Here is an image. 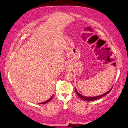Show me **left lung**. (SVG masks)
<instances>
[{"mask_svg": "<svg viewBox=\"0 0 128 128\" xmlns=\"http://www.w3.org/2000/svg\"><path fill=\"white\" fill-rule=\"evenodd\" d=\"M111 90H112V88H111V89L110 90H109L108 92H106L105 94H103L100 95V96H96V97H85V96H82V94H79V93L77 92V90H76V94H77L78 96H79V97H80V98L81 99L83 100H84V101H92L96 100H98V99H99V98H101V97H104V96H105L106 94H108V93L111 91Z\"/></svg>", "mask_w": 128, "mask_h": 128, "instance_id": "8db88e82", "label": "left lung"}]
</instances>
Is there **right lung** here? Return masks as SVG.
Here are the masks:
<instances>
[{"label": "right lung", "instance_id": "add662e5", "mask_svg": "<svg viewBox=\"0 0 128 128\" xmlns=\"http://www.w3.org/2000/svg\"><path fill=\"white\" fill-rule=\"evenodd\" d=\"M52 97H53V96H52V97H51V98H50V99H48V100L46 101H45V102H41V103H40V104H46V103L48 102H49V101H50L51 100H52Z\"/></svg>", "mask_w": 128, "mask_h": 128}]
</instances>
